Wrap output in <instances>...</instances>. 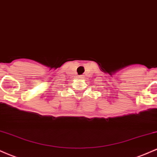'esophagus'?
<instances>
[{
	"mask_svg": "<svg viewBox=\"0 0 157 157\" xmlns=\"http://www.w3.org/2000/svg\"><path fill=\"white\" fill-rule=\"evenodd\" d=\"M80 78H82V76H80Z\"/></svg>",
	"mask_w": 157,
	"mask_h": 157,
	"instance_id": "34e87169",
	"label": "esophagus"
}]
</instances>
